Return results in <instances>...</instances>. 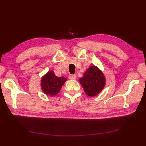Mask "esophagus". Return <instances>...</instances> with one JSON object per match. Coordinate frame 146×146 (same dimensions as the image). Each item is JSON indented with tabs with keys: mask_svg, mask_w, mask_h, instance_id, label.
I'll use <instances>...</instances> for the list:
<instances>
[{
	"mask_svg": "<svg viewBox=\"0 0 146 146\" xmlns=\"http://www.w3.org/2000/svg\"><path fill=\"white\" fill-rule=\"evenodd\" d=\"M69 78L70 80L76 79V75H73V74H72V75H69Z\"/></svg>",
	"mask_w": 146,
	"mask_h": 146,
	"instance_id": "1",
	"label": "esophagus"
}]
</instances>
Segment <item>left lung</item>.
I'll return each instance as SVG.
<instances>
[{
  "instance_id": "obj_1",
  "label": "left lung",
  "mask_w": 146,
  "mask_h": 146,
  "mask_svg": "<svg viewBox=\"0 0 146 146\" xmlns=\"http://www.w3.org/2000/svg\"><path fill=\"white\" fill-rule=\"evenodd\" d=\"M80 83L86 94L93 97L98 95L103 90L105 80L102 71L93 66L90 67L83 76L80 78Z\"/></svg>"
}]
</instances>
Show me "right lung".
<instances>
[{
	"label": "right lung",
	"mask_w": 146,
	"mask_h": 146,
	"mask_svg": "<svg viewBox=\"0 0 146 146\" xmlns=\"http://www.w3.org/2000/svg\"><path fill=\"white\" fill-rule=\"evenodd\" d=\"M66 81V78L58 77L55 75L53 71H50L42 77L41 88L44 94L49 95H55L58 94Z\"/></svg>",
	"instance_id": "add662e5"
}]
</instances>
